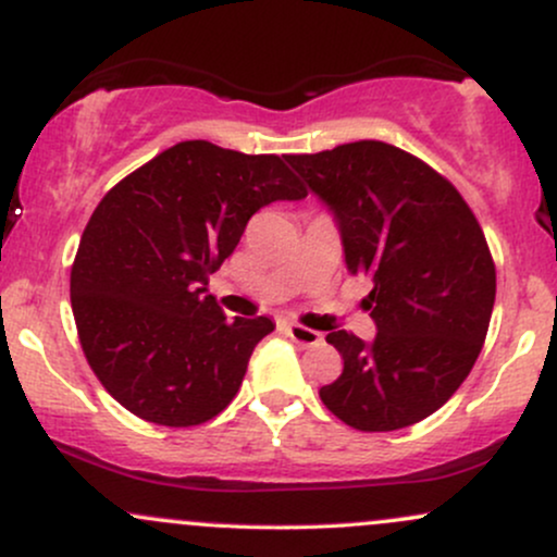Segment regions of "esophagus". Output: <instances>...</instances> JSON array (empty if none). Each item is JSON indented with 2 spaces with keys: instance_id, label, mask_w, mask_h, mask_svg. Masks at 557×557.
I'll return each mask as SVG.
<instances>
[{
  "instance_id": "1",
  "label": "esophagus",
  "mask_w": 557,
  "mask_h": 557,
  "mask_svg": "<svg viewBox=\"0 0 557 557\" xmlns=\"http://www.w3.org/2000/svg\"><path fill=\"white\" fill-rule=\"evenodd\" d=\"M287 335H290V341L304 345V348H311V345H322V341H324L322 332L304 327V324H287Z\"/></svg>"
}]
</instances>
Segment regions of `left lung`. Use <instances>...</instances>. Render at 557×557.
Masks as SVG:
<instances>
[{
  "label": "left lung",
  "instance_id": "obj_1",
  "mask_svg": "<svg viewBox=\"0 0 557 557\" xmlns=\"http://www.w3.org/2000/svg\"><path fill=\"white\" fill-rule=\"evenodd\" d=\"M285 159L335 214L348 272L372 280L374 341L330 332L343 374L319 398L359 432L417 424L461 387L487 337V238L456 185L398 146L356 140Z\"/></svg>",
  "mask_w": 557,
  "mask_h": 557
}]
</instances>
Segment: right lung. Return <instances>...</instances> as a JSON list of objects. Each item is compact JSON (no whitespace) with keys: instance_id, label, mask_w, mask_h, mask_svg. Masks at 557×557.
<instances>
[{"instance_id":"right-lung-1","label":"right lung","mask_w":557,"mask_h":557,"mask_svg":"<svg viewBox=\"0 0 557 557\" xmlns=\"http://www.w3.org/2000/svg\"><path fill=\"white\" fill-rule=\"evenodd\" d=\"M304 196L277 154L183 140L101 198L70 270V304L88 367L120 406L162 426L225 411L274 324L230 322L209 274L261 207Z\"/></svg>"}]
</instances>
